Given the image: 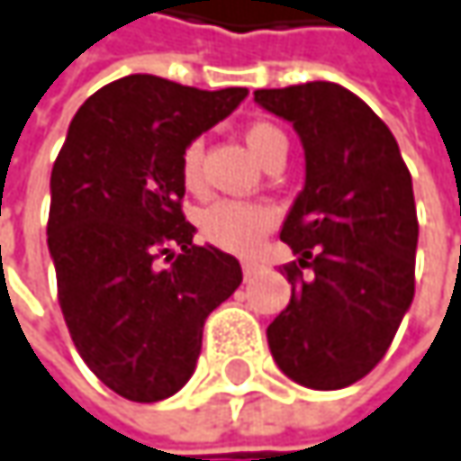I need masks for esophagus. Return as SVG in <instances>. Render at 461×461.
Instances as JSON below:
<instances>
[{"label":"esophagus","instance_id":"34e87169","mask_svg":"<svg viewBox=\"0 0 461 461\" xmlns=\"http://www.w3.org/2000/svg\"><path fill=\"white\" fill-rule=\"evenodd\" d=\"M264 272V264H258V261H250V258H245L242 261V274H245V282H250L256 274Z\"/></svg>","mask_w":461,"mask_h":461}]
</instances>
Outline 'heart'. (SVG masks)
Masks as SVG:
<instances>
[{
	"label": "heart",
	"instance_id": "b5f03b06",
	"mask_svg": "<svg viewBox=\"0 0 461 461\" xmlns=\"http://www.w3.org/2000/svg\"><path fill=\"white\" fill-rule=\"evenodd\" d=\"M245 142L250 147V152L267 163L276 152H287V140L285 134L272 126V123H253L245 131ZM203 145L194 140L185 147L182 160H179V174H182V185L189 192H197L203 187ZM274 224V211L258 203H242V200H216L208 208L200 211L197 216V230L203 234V240H208L211 245L230 250V253H248L253 250L267 230Z\"/></svg>",
	"mask_w": 461,
	"mask_h": 461
}]
</instances>
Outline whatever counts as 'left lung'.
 Instances as JSON below:
<instances>
[{"label": "left lung", "instance_id": "obj_1", "mask_svg": "<svg viewBox=\"0 0 461 461\" xmlns=\"http://www.w3.org/2000/svg\"><path fill=\"white\" fill-rule=\"evenodd\" d=\"M306 149V185L282 242L290 303L267 330L276 366L314 391L369 375L393 343L414 298L417 208L411 174L391 129L340 84L258 89Z\"/></svg>", "mask_w": 461, "mask_h": 461}]
</instances>
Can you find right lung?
<instances>
[{
    "label": "right lung",
    "mask_w": 461,
    "mask_h": 461,
    "mask_svg": "<svg viewBox=\"0 0 461 461\" xmlns=\"http://www.w3.org/2000/svg\"><path fill=\"white\" fill-rule=\"evenodd\" d=\"M245 97V86L118 78L78 107L52 166L47 245L65 324L86 366L129 401L187 383L205 319L242 282L234 256L192 242L179 160Z\"/></svg>",
    "instance_id": "obj_1"
}]
</instances>
